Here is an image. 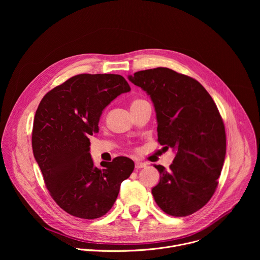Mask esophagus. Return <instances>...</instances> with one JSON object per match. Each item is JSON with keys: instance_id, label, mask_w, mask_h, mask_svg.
Instances as JSON below:
<instances>
[{"instance_id": "1", "label": "esophagus", "mask_w": 260, "mask_h": 260, "mask_svg": "<svg viewBox=\"0 0 260 260\" xmlns=\"http://www.w3.org/2000/svg\"><path fill=\"white\" fill-rule=\"evenodd\" d=\"M135 166H136V169H142V168H145V167L147 166V164H146V162H142V161L137 160V161L135 162Z\"/></svg>"}]
</instances>
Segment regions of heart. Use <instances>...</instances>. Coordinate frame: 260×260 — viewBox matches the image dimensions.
<instances>
[{
    "instance_id": "obj_1",
    "label": "heart",
    "mask_w": 260,
    "mask_h": 260,
    "mask_svg": "<svg viewBox=\"0 0 260 260\" xmlns=\"http://www.w3.org/2000/svg\"><path fill=\"white\" fill-rule=\"evenodd\" d=\"M141 101H143V100H136V101H134V102L132 103V105H134V104H136V103H139V102H141Z\"/></svg>"
}]
</instances>
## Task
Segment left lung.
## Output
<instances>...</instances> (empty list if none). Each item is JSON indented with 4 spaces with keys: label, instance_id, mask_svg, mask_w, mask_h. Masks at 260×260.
Masks as SVG:
<instances>
[{
    "label": "left lung",
    "instance_id": "1",
    "mask_svg": "<svg viewBox=\"0 0 260 260\" xmlns=\"http://www.w3.org/2000/svg\"><path fill=\"white\" fill-rule=\"evenodd\" d=\"M128 79L153 102L158 143L176 151L169 170L154 165L160 175L154 201L171 216L191 215L214 194L225 158V128L217 106L199 81L168 68L139 71Z\"/></svg>",
    "mask_w": 260,
    "mask_h": 260
}]
</instances>
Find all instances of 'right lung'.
Returning <instances> with one entry per match:
<instances>
[{
  "instance_id": "1",
  "label": "right lung",
  "mask_w": 260,
  "mask_h": 260,
  "mask_svg": "<svg viewBox=\"0 0 260 260\" xmlns=\"http://www.w3.org/2000/svg\"><path fill=\"white\" fill-rule=\"evenodd\" d=\"M129 90L127 81L116 74H80L47 92L36 111L35 159L52 199L73 216H104L134 171V161L124 156L102 161V168H96L88 139L99 131L103 110Z\"/></svg>"
}]
</instances>
